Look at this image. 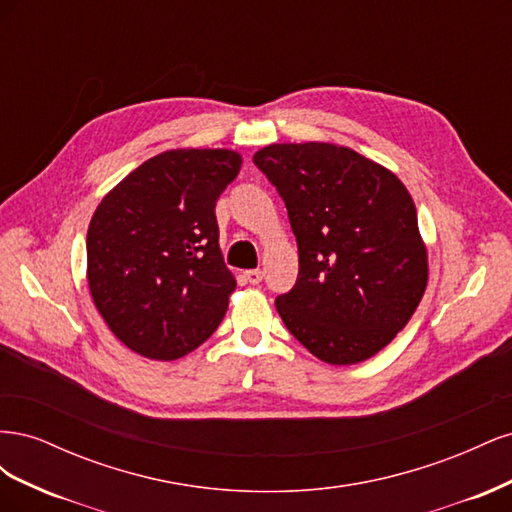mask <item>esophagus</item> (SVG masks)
Here are the masks:
<instances>
[{"label": "esophagus", "instance_id": "obj_1", "mask_svg": "<svg viewBox=\"0 0 512 512\" xmlns=\"http://www.w3.org/2000/svg\"><path fill=\"white\" fill-rule=\"evenodd\" d=\"M243 275H245V280L250 282V284H260V280H262V271L260 269H250V271H245Z\"/></svg>", "mask_w": 512, "mask_h": 512}]
</instances>
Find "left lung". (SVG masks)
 <instances>
[{"label":"left lung","mask_w":512,"mask_h":512,"mask_svg":"<svg viewBox=\"0 0 512 512\" xmlns=\"http://www.w3.org/2000/svg\"><path fill=\"white\" fill-rule=\"evenodd\" d=\"M254 164L284 198L299 245L297 284L275 299L277 314L320 361H367L406 327L429 280L406 185L335 143H273Z\"/></svg>","instance_id":"8db88e82"}]
</instances>
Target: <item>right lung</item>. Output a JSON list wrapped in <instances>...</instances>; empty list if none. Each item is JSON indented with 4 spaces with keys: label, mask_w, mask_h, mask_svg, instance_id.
<instances>
[{
    "label": "right lung",
    "mask_w": 512,
    "mask_h": 512,
    "mask_svg": "<svg viewBox=\"0 0 512 512\" xmlns=\"http://www.w3.org/2000/svg\"><path fill=\"white\" fill-rule=\"evenodd\" d=\"M241 164L232 149H168L123 177L91 215V299L145 359L192 352L226 314L237 280L224 265L215 203Z\"/></svg>",
    "instance_id": "add662e5"
}]
</instances>
